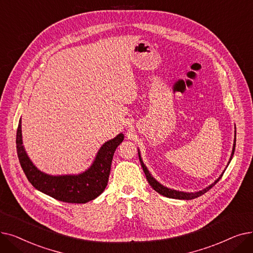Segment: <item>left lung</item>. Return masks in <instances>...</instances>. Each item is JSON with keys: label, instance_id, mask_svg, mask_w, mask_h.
Instances as JSON below:
<instances>
[{"label": "left lung", "instance_id": "1", "mask_svg": "<svg viewBox=\"0 0 253 253\" xmlns=\"http://www.w3.org/2000/svg\"><path fill=\"white\" fill-rule=\"evenodd\" d=\"M235 137H236V133H235ZM235 147H236V138H235V141H234L233 151H232V155H231V159H230V162H228V164L231 163V161H232V159H233V155H234V152H235ZM138 154H139V160H140L141 166H142V168H143V171H144V173H145V175H146V179H147L148 183L150 184V186H151L156 192H159L160 195H162V196H164V197H167V198H170V199H178V200H192V199H196V198H198V197H200V196L205 194V192H207L209 189H211L216 183H217V182L219 181V179L222 177V175H223V173H224V172H223L217 180H215L214 183H212L211 185H209V186L206 187V188H204L203 190H200V191H197V192H183V191H178V190H174V189H171V188H168V187L162 185L160 182L156 181V180L151 176V174L149 173V171L147 170L146 166L144 165V163H143V161H142V159H141L140 152H138ZM226 168H227V166H226Z\"/></svg>", "mask_w": 253, "mask_h": 253}]
</instances>
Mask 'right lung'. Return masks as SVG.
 <instances>
[{
	"label": "right lung",
	"instance_id": "obj_1",
	"mask_svg": "<svg viewBox=\"0 0 253 253\" xmlns=\"http://www.w3.org/2000/svg\"><path fill=\"white\" fill-rule=\"evenodd\" d=\"M124 138V134H119L114 139L107 141L100 148L89 169L79 175L51 176L38 170L23 148L21 120L16 133V149L22 170L35 188L57 201L84 204L94 200L105 190L114 152Z\"/></svg>",
	"mask_w": 253,
	"mask_h": 253
}]
</instances>
